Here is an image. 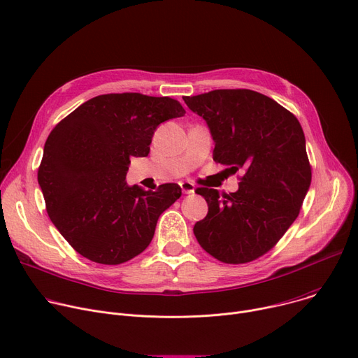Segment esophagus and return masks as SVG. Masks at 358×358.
Instances as JSON below:
<instances>
[{"instance_id": "obj_1", "label": "esophagus", "mask_w": 358, "mask_h": 358, "mask_svg": "<svg viewBox=\"0 0 358 358\" xmlns=\"http://www.w3.org/2000/svg\"><path fill=\"white\" fill-rule=\"evenodd\" d=\"M180 187L184 194H192L194 193V184L190 182V181H181L180 182Z\"/></svg>"}]
</instances>
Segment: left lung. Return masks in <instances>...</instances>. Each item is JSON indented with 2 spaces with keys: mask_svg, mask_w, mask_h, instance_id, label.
<instances>
[{
  "mask_svg": "<svg viewBox=\"0 0 358 358\" xmlns=\"http://www.w3.org/2000/svg\"><path fill=\"white\" fill-rule=\"evenodd\" d=\"M182 100L208 123L213 159L231 174L242 173L235 193L196 190L209 212L194 224V235L222 262H251L275 247L302 209L312 180L302 126L252 90H213Z\"/></svg>",
  "mask_w": 358,
  "mask_h": 358,
  "instance_id": "left-lung-1",
  "label": "left lung"
}]
</instances>
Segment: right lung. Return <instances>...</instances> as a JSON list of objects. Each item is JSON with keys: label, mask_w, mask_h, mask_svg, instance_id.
I'll list each match as a JSON object with an SVG mask.
<instances>
[{"label": "right lung", "mask_w": 358, "mask_h": 358, "mask_svg": "<svg viewBox=\"0 0 358 358\" xmlns=\"http://www.w3.org/2000/svg\"><path fill=\"white\" fill-rule=\"evenodd\" d=\"M184 115L171 97L103 94L53 127L37 181L50 220L78 254L117 266L148 248L161 213L181 189L176 182L157 192L127 187L130 158L146 157L155 129Z\"/></svg>", "instance_id": "obj_1"}]
</instances>
